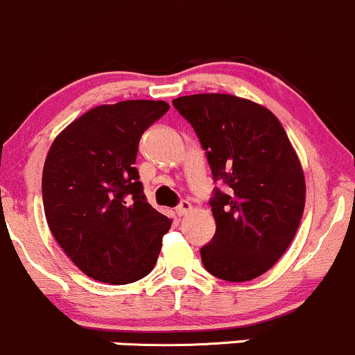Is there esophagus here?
<instances>
[{"mask_svg":"<svg viewBox=\"0 0 355 355\" xmlns=\"http://www.w3.org/2000/svg\"><path fill=\"white\" fill-rule=\"evenodd\" d=\"M191 209H193V205H191L189 201H181L176 208V213L179 214V216H184V214H188Z\"/></svg>","mask_w":355,"mask_h":355,"instance_id":"1","label":"esophagus"}]
</instances>
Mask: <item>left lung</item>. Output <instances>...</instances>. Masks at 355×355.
Segmentation results:
<instances>
[{
    "label": "left lung",
    "mask_w": 355,
    "mask_h": 355,
    "mask_svg": "<svg viewBox=\"0 0 355 355\" xmlns=\"http://www.w3.org/2000/svg\"><path fill=\"white\" fill-rule=\"evenodd\" d=\"M214 181L209 206L216 233L201 248L211 275L248 282L268 272L295 236L305 208V178L280 121L263 105L228 94L178 97Z\"/></svg>",
    "instance_id": "left-lung-1"
}]
</instances>
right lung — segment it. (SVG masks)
Here are the masks:
<instances>
[{
  "mask_svg": "<svg viewBox=\"0 0 355 355\" xmlns=\"http://www.w3.org/2000/svg\"><path fill=\"white\" fill-rule=\"evenodd\" d=\"M167 110L162 101L94 107L49 150L42 178L46 223L67 257L102 284L149 275L171 228L147 202L134 166L141 135Z\"/></svg>",
  "mask_w": 355,
  "mask_h": 355,
  "instance_id": "obj_1",
  "label": "right lung"
}]
</instances>
